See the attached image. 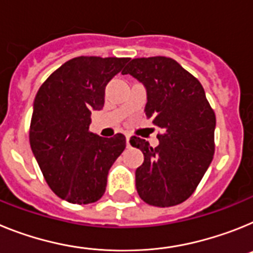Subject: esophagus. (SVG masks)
I'll list each match as a JSON object with an SVG mask.
<instances>
[{
  "instance_id": "esophagus-1",
  "label": "esophagus",
  "mask_w": 253,
  "mask_h": 253,
  "mask_svg": "<svg viewBox=\"0 0 253 253\" xmlns=\"http://www.w3.org/2000/svg\"><path fill=\"white\" fill-rule=\"evenodd\" d=\"M126 145L129 146V135H126Z\"/></svg>"
}]
</instances>
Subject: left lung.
<instances>
[{
  "instance_id": "8db88e82",
  "label": "left lung",
  "mask_w": 253,
  "mask_h": 253,
  "mask_svg": "<svg viewBox=\"0 0 253 253\" xmlns=\"http://www.w3.org/2000/svg\"><path fill=\"white\" fill-rule=\"evenodd\" d=\"M122 74L144 84L145 114L162 129L157 148L136 136L129 140L144 154V163L135 173L136 190L149 205H178L196 190L211 163L214 111L200 81L172 58H135Z\"/></svg>"
}]
</instances>
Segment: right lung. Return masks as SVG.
I'll list each match as a JSON object with an SVG mask.
<instances>
[{"label":"right lung","mask_w":253,"mask_h":253,"mask_svg":"<svg viewBox=\"0 0 253 253\" xmlns=\"http://www.w3.org/2000/svg\"><path fill=\"white\" fill-rule=\"evenodd\" d=\"M129 58L81 56L57 69L35 95L29 141L45 182L71 204L95 203L126 137L90 132L91 112L104 105L105 86Z\"/></svg>","instance_id":"right-lung-1"}]
</instances>
